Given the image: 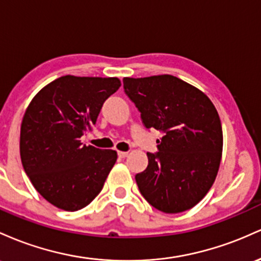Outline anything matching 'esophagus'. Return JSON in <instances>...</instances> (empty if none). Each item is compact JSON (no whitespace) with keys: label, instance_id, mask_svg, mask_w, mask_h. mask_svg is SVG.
<instances>
[{"label":"esophagus","instance_id":"obj_1","mask_svg":"<svg viewBox=\"0 0 261 261\" xmlns=\"http://www.w3.org/2000/svg\"><path fill=\"white\" fill-rule=\"evenodd\" d=\"M118 156L119 158H127L128 151H118Z\"/></svg>","mask_w":261,"mask_h":261}]
</instances>
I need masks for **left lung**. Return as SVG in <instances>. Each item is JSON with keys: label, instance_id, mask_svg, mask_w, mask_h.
Here are the masks:
<instances>
[{"label": "left lung", "instance_id": "1", "mask_svg": "<svg viewBox=\"0 0 261 261\" xmlns=\"http://www.w3.org/2000/svg\"><path fill=\"white\" fill-rule=\"evenodd\" d=\"M146 128L164 133L148 168L136 175L140 194L164 213L200 202L215 182L223 149L218 112L201 90L172 75L123 79Z\"/></svg>", "mask_w": 261, "mask_h": 261}]
</instances>
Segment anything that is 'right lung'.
I'll return each mask as SVG.
<instances>
[{"label": "right lung", "instance_id": "1", "mask_svg": "<svg viewBox=\"0 0 261 261\" xmlns=\"http://www.w3.org/2000/svg\"><path fill=\"white\" fill-rule=\"evenodd\" d=\"M119 86L117 77L61 76L28 105L20 160L32 185L53 206L74 212L101 192L117 151L84 145L80 138L92 130L103 102Z\"/></svg>", "mask_w": 261, "mask_h": 261}]
</instances>
